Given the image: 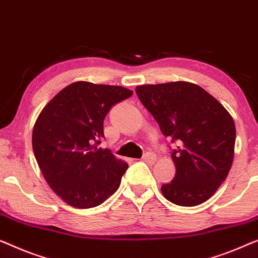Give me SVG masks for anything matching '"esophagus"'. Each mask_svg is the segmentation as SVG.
<instances>
[{
  "instance_id": "obj_1",
  "label": "esophagus",
  "mask_w": 258,
  "mask_h": 258,
  "mask_svg": "<svg viewBox=\"0 0 258 258\" xmlns=\"http://www.w3.org/2000/svg\"><path fill=\"white\" fill-rule=\"evenodd\" d=\"M142 159H143L144 162L149 163V164H154L156 162L157 157H156L155 154H152V152H147V154L143 156V158H142Z\"/></svg>"
}]
</instances>
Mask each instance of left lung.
<instances>
[{"label": "left lung", "mask_w": 258, "mask_h": 258, "mask_svg": "<svg viewBox=\"0 0 258 258\" xmlns=\"http://www.w3.org/2000/svg\"><path fill=\"white\" fill-rule=\"evenodd\" d=\"M142 104L163 135L177 143L175 175L162 186L167 200L192 207L216 192L233 164L236 129L226 108L200 86L186 81L137 86Z\"/></svg>", "instance_id": "left-lung-1"}]
</instances>
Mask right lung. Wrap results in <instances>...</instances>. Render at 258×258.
I'll use <instances>...</instances> for the list:
<instances>
[{
    "label": "right lung",
    "mask_w": 258,
    "mask_h": 258,
    "mask_svg": "<svg viewBox=\"0 0 258 258\" xmlns=\"http://www.w3.org/2000/svg\"><path fill=\"white\" fill-rule=\"evenodd\" d=\"M132 95L121 86L77 81L40 111L32 132L33 152L47 184L66 204L92 208L116 192L128 164L98 145L108 111Z\"/></svg>",
    "instance_id": "add662e5"
}]
</instances>
